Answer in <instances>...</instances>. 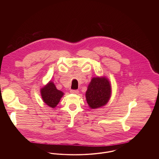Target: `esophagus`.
<instances>
[{"mask_svg": "<svg viewBox=\"0 0 159 159\" xmlns=\"http://www.w3.org/2000/svg\"><path fill=\"white\" fill-rule=\"evenodd\" d=\"M70 92L71 93H74V94H78L79 93V91L78 90H71Z\"/></svg>", "mask_w": 159, "mask_h": 159, "instance_id": "1", "label": "esophagus"}]
</instances>
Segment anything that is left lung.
Here are the masks:
<instances>
[{"label":"left lung","mask_w":159,"mask_h":159,"mask_svg":"<svg viewBox=\"0 0 159 159\" xmlns=\"http://www.w3.org/2000/svg\"><path fill=\"white\" fill-rule=\"evenodd\" d=\"M111 85L107 77H93L86 92L89 108L97 109L106 105L111 98Z\"/></svg>","instance_id":"8db88e82"}]
</instances>
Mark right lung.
Masks as SVG:
<instances>
[{"instance_id":"add662e5","label":"right lung","mask_w":159,"mask_h":159,"mask_svg":"<svg viewBox=\"0 0 159 159\" xmlns=\"http://www.w3.org/2000/svg\"><path fill=\"white\" fill-rule=\"evenodd\" d=\"M40 94L43 102L49 107L54 108L59 103L64 93L58 90L54 83L49 81L40 89Z\"/></svg>"}]
</instances>
